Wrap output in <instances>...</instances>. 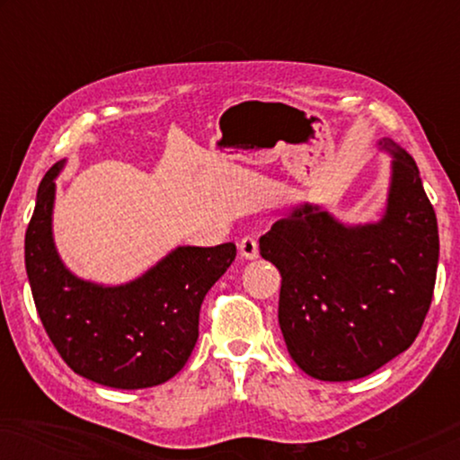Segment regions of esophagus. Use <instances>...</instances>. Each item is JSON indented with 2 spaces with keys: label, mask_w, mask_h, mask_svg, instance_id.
I'll return each mask as SVG.
<instances>
[{
  "label": "esophagus",
  "mask_w": 460,
  "mask_h": 460,
  "mask_svg": "<svg viewBox=\"0 0 460 460\" xmlns=\"http://www.w3.org/2000/svg\"><path fill=\"white\" fill-rule=\"evenodd\" d=\"M238 251H241L244 260H255V257H260V244H257V238L244 236L243 241L238 243Z\"/></svg>",
  "instance_id": "obj_1"
}]
</instances>
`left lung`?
Segmentation results:
<instances>
[{"label": "left lung", "mask_w": 460, "mask_h": 460, "mask_svg": "<svg viewBox=\"0 0 460 460\" xmlns=\"http://www.w3.org/2000/svg\"><path fill=\"white\" fill-rule=\"evenodd\" d=\"M394 153L381 222L343 226L304 205L260 238L282 276L279 324L295 364L314 379L354 381L411 348L436 287L439 236L417 163Z\"/></svg>", "instance_id": "obj_1"}]
</instances>
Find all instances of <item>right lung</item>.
<instances>
[{"label":"right lung","mask_w":460,"mask_h":460,"mask_svg":"<svg viewBox=\"0 0 460 460\" xmlns=\"http://www.w3.org/2000/svg\"><path fill=\"white\" fill-rule=\"evenodd\" d=\"M43 175L24 234V266L37 314L71 370L117 389L161 385L178 375L199 339L205 295L236 257V244L178 247L123 287H98L62 266L52 241L54 178Z\"/></svg>","instance_id":"right-lung-1"}]
</instances>
